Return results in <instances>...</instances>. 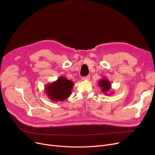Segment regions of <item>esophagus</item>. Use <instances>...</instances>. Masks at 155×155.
I'll return each mask as SVG.
<instances>
[{"label": "esophagus", "mask_w": 155, "mask_h": 155, "mask_svg": "<svg viewBox=\"0 0 155 155\" xmlns=\"http://www.w3.org/2000/svg\"><path fill=\"white\" fill-rule=\"evenodd\" d=\"M90 76L89 75H87V76H86V77H83L82 78V80H90Z\"/></svg>", "instance_id": "esophagus-1"}]
</instances>
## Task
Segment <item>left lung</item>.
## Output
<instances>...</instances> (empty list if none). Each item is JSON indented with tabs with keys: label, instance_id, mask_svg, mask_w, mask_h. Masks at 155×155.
<instances>
[{
	"label": "left lung",
	"instance_id": "1",
	"mask_svg": "<svg viewBox=\"0 0 155 155\" xmlns=\"http://www.w3.org/2000/svg\"><path fill=\"white\" fill-rule=\"evenodd\" d=\"M98 85L101 88L102 92L105 95H112L114 93V92H111L109 94L108 93L111 89V83L107 78L104 77L103 78L101 79L98 82Z\"/></svg>",
	"mask_w": 155,
	"mask_h": 155
}]
</instances>
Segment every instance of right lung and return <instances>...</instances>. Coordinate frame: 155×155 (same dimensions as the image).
I'll return each instance as SVG.
<instances>
[{
  "mask_svg": "<svg viewBox=\"0 0 155 155\" xmlns=\"http://www.w3.org/2000/svg\"><path fill=\"white\" fill-rule=\"evenodd\" d=\"M73 85L72 81L64 77H60L54 82L46 85L45 91L51 101H63L71 95Z\"/></svg>",
  "mask_w": 155,
  "mask_h": 155,
  "instance_id": "1",
  "label": "right lung"
}]
</instances>
